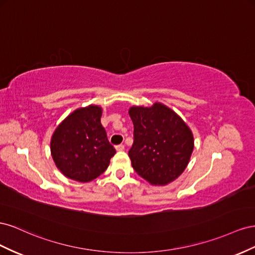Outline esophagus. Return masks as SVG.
<instances>
[{
	"label": "esophagus",
	"instance_id": "obj_1",
	"mask_svg": "<svg viewBox=\"0 0 255 255\" xmlns=\"http://www.w3.org/2000/svg\"><path fill=\"white\" fill-rule=\"evenodd\" d=\"M115 149L118 150V151H123L124 149H125V145H124V144L116 145V146H115Z\"/></svg>",
	"mask_w": 255,
	"mask_h": 255
}]
</instances>
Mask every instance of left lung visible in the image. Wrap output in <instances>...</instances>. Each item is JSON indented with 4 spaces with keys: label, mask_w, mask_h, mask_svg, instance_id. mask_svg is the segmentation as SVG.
I'll use <instances>...</instances> for the list:
<instances>
[{
    "label": "left lung",
    "mask_w": 255,
    "mask_h": 255,
    "mask_svg": "<svg viewBox=\"0 0 255 255\" xmlns=\"http://www.w3.org/2000/svg\"><path fill=\"white\" fill-rule=\"evenodd\" d=\"M133 144L128 155L134 171L151 185H166L184 172L193 150L191 130L162 104L132 107Z\"/></svg>",
    "instance_id": "1"
}]
</instances>
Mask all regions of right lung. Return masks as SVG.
<instances>
[{"mask_svg":"<svg viewBox=\"0 0 255 255\" xmlns=\"http://www.w3.org/2000/svg\"><path fill=\"white\" fill-rule=\"evenodd\" d=\"M101 108L79 109L64 120L51 139V155L65 176L87 183L103 174L116 152L100 123Z\"/></svg>","mask_w":255,"mask_h":255,"instance_id":"1","label":"right lung"}]
</instances>
